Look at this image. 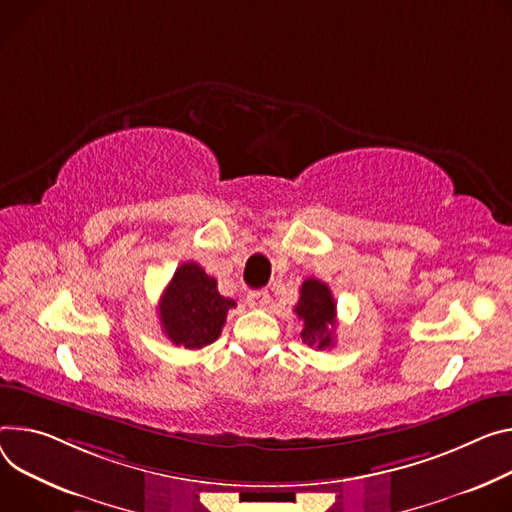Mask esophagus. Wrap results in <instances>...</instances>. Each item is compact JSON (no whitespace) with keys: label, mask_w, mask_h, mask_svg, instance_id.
Segmentation results:
<instances>
[{"label":"esophagus","mask_w":512,"mask_h":512,"mask_svg":"<svg viewBox=\"0 0 512 512\" xmlns=\"http://www.w3.org/2000/svg\"><path fill=\"white\" fill-rule=\"evenodd\" d=\"M269 300H271V296H269V292H265V290L251 292V294L247 296V302H249L251 308H265V306L269 304Z\"/></svg>","instance_id":"esophagus-1"}]
</instances>
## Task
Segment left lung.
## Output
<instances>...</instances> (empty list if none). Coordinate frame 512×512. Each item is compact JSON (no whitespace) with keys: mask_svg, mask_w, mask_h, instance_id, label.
<instances>
[{"mask_svg":"<svg viewBox=\"0 0 512 512\" xmlns=\"http://www.w3.org/2000/svg\"><path fill=\"white\" fill-rule=\"evenodd\" d=\"M294 312L302 320L300 337L308 347L329 349L335 345L337 304L327 284L308 277L300 288V300Z\"/></svg>","mask_w":512,"mask_h":512,"instance_id":"1","label":"left lung"}]
</instances>
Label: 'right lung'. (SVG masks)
<instances>
[{"instance_id":"add662e5","label":"right lung","mask_w":512,"mask_h":512,"mask_svg":"<svg viewBox=\"0 0 512 512\" xmlns=\"http://www.w3.org/2000/svg\"><path fill=\"white\" fill-rule=\"evenodd\" d=\"M235 306V300L220 296L214 277L188 261L177 267L161 296V329L177 347L202 349L220 337L226 312Z\"/></svg>"}]
</instances>
